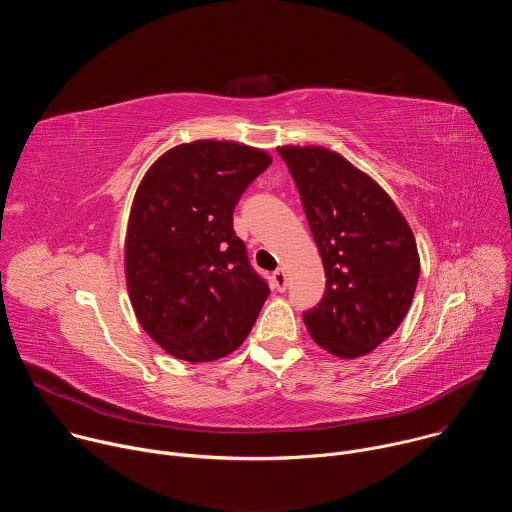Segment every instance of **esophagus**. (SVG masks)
Masks as SVG:
<instances>
[{
    "instance_id": "1",
    "label": "esophagus",
    "mask_w": 512,
    "mask_h": 512,
    "mask_svg": "<svg viewBox=\"0 0 512 512\" xmlns=\"http://www.w3.org/2000/svg\"><path fill=\"white\" fill-rule=\"evenodd\" d=\"M271 279H273V287H275L277 291H285V289H287V275H285L283 269H275L273 275H271Z\"/></svg>"
}]
</instances>
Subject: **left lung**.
Masks as SVG:
<instances>
[{"mask_svg":"<svg viewBox=\"0 0 512 512\" xmlns=\"http://www.w3.org/2000/svg\"><path fill=\"white\" fill-rule=\"evenodd\" d=\"M326 271L320 304L304 312L310 336L340 358L375 350L409 312L419 255L389 194L340 154L283 145Z\"/></svg>","mask_w":512,"mask_h":512,"instance_id":"1","label":"left lung"}]
</instances>
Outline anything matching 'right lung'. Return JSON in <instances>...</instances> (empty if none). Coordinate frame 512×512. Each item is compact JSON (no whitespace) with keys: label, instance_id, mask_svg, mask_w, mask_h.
<instances>
[{"label":"right lung","instance_id":"right-lung-1","mask_svg":"<svg viewBox=\"0 0 512 512\" xmlns=\"http://www.w3.org/2000/svg\"><path fill=\"white\" fill-rule=\"evenodd\" d=\"M269 164L263 150L200 139L166 152L135 192L125 235L129 300L141 328L180 360L231 354L269 296L233 229L239 198Z\"/></svg>","mask_w":512,"mask_h":512}]
</instances>
